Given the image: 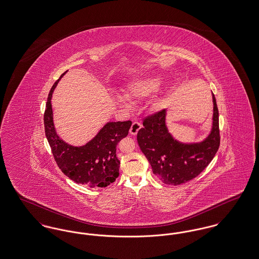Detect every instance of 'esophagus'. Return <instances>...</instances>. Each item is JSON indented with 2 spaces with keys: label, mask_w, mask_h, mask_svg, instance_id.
I'll use <instances>...</instances> for the list:
<instances>
[{
  "label": "esophagus",
  "mask_w": 259,
  "mask_h": 259,
  "mask_svg": "<svg viewBox=\"0 0 259 259\" xmlns=\"http://www.w3.org/2000/svg\"><path fill=\"white\" fill-rule=\"evenodd\" d=\"M141 128H142V124L139 123V122L134 121L132 123L131 127H130L129 132H130L131 135H137L138 131H139Z\"/></svg>",
  "instance_id": "1"
}]
</instances>
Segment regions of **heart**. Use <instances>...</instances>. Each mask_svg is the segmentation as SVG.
<instances>
[{
	"label": "heart",
	"mask_w": 259,
	"mask_h": 259,
	"mask_svg": "<svg viewBox=\"0 0 259 259\" xmlns=\"http://www.w3.org/2000/svg\"><path fill=\"white\" fill-rule=\"evenodd\" d=\"M164 84L163 77L159 74H152L149 76L142 77L132 81L128 84L125 94L126 97L132 100L142 99L149 95L159 91ZM123 95L116 94L113 96L115 102L122 106L127 105V99Z\"/></svg>",
	"instance_id": "b5f03b06"
}]
</instances>
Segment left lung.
I'll return each instance as SVG.
<instances>
[{"mask_svg":"<svg viewBox=\"0 0 259 259\" xmlns=\"http://www.w3.org/2000/svg\"><path fill=\"white\" fill-rule=\"evenodd\" d=\"M212 127L198 143H182L173 137L166 126V109L144 119L137 134L141 151L148 158L153 174L164 184L177 186L199 175L212 160L220 145L219 113L212 94Z\"/></svg>","mask_w":259,"mask_h":259,"instance_id":"8db88e82","label":"left lung"}]
</instances>
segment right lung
<instances>
[{"mask_svg":"<svg viewBox=\"0 0 259 259\" xmlns=\"http://www.w3.org/2000/svg\"><path fill=\"white\" fill-rule=\"evenodd\" d=\"M66 72L67 70L61 74L60 79ZM60 79L56 81L49 93L44 113L45 133L55 160L64 175L77 184L90 188L107 187L119 175L120 161L116 156V146L128 135L132 122H107L84 146L75 147L65 143L57 134L51 103Z\"/></svg>","mask_w":259,"mask_h":259,"instance_id":"1","label":"right lung"}]
</instances>
